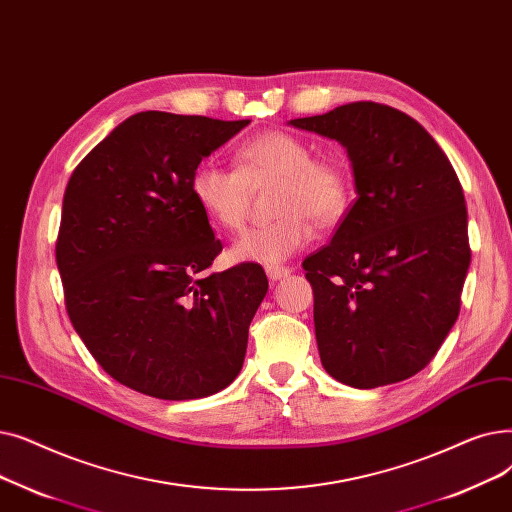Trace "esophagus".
I'll use <instances>...</instances> for the list:
<instances>
[{
	"label": "esophagus",
	"mask_w": 512,
	"mask_h": 512,
	"mask_svg": "<svg viewBox=\"0 0 512 512\" xmlns=\"http://www.w3.org/2000/svg\"><path fill=\"white\" fill-rule=\"evenodd\" d=\"M289 273H291V269L285 264H269V266H266V275H269L271 281H279V279L287 277Z\"/></svg>",
	"instance_id": "esophagus-1"
}]
</instances>
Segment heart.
Returning a JSON list of instances; mask_svg holds the SVG:
<instances>
[{"instance_id":"b5f03b06","label":"heart","mask_w":512,"mask_h":512,"mask_svg":"<svg viewBox=\"0 0 512 512\" xmlns=\"http://www.w3.org/2000/svg\"><path fill=\"white\" fill-rule=\"evenodd\" d=\"M237 168L204 162L191 177L200 210L225 231H239L252 206L250 185L279 179L273 196V221L243 231L231 256L241 262L277 264L312 239L314 223L329 227L352 202V175L344 160L312 156L310 145L287 131H262L235 152Z\"/></svg>"}]
</instances>
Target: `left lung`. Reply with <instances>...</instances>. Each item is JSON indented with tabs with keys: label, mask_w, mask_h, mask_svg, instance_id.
<instances>
[{
	"label": "left lung",
	"mask_w": 512,
	"mask_h": 512,
	"mask_svg": "<svg viewBox=\"0 0 512 512\" xmlns=\"http://www.w3.org/2000/svg\"><path fill=\"white\" fill-rule=\"evenodd\" d=\"M348 150L358 198L302 266L325 371L371 389L417 375L458 319L471 262L465 193L408 114L352 102L291 120Z\"/></svg>",
	"instance_id": "1"
}]
</instances>
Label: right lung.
Returning a JSON list of instances; mask_svg holds the SVG:
<instances>
[{"instance_id": "right-lung-1", "label": "right lung", "mask_w": 512, "mask_h": 512, "mask_svg": "<svg viewBox=\"0 0 512 512\" xmlns=\"http://www.w3.org/2000/svg\"><path fill=\"white\" fill-rule=\"evenodd\" d=\"M248 123L139 112L70 175L56 241L66 312L97 364L139 394L206 398L243 367L269 281L256 262L208 271L223 243L191 177Z\"/></svg>"}]
</instances>
